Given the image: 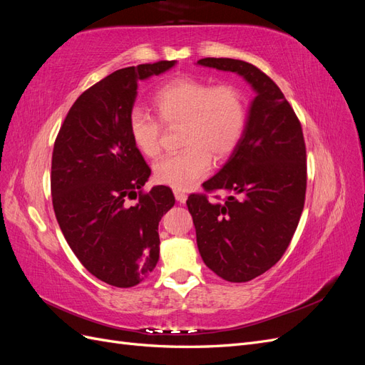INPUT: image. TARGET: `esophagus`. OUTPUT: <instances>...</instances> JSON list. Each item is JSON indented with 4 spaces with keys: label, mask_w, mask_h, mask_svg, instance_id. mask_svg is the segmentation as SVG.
<instances>
[{
    "label": "esophagus",
    "mask_w": 365,
    "mask_h": 365,
    "mask_svg": "<svg viewBox=\"0 0 365 365\" xmlns=\"http://www.w3.org/2000/svg\"><path fill=\"white\" fill-rule=\"evenodd\" d=\"M173 193H175V197H176V201H178V202L184 204V202L187 201V193H185V192H181V190H175Z\"/></svg>",
    "instance_id": "1"
}]
</instances>
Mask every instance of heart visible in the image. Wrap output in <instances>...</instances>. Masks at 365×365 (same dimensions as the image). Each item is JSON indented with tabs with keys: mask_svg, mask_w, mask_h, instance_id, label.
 <instances>
[{
	"mask_svg": "<svg viewBox=\"0 0 365 365\" xmlns=\"http://www.w3.org/2000/svg\"><path fill=\"white\" fill-rule=\"evenodd\" d=\"M164 123H182V152L161 158L153 176L160 184L187 190L212 169L213 158L224 160L236 149L247 123L245 98L233 85L213 86L192 77H180L153 96ZM132 145L146 158L161 150L160 121L134 108L128 115Z\"/></svg>",
	"mask_w": 365,
	"mask_h": 365,
	"instance_id": "b5f03b06",
	"label": "heart"
}]
</instances>
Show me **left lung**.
Returning <instances> with one entry per match:
<instances>
[{
  "label": "left lung",
  "mask_w": 365,
  "mask_h": 365,
  "mask_svg": "<svg viewBox=\"0 0 365 365\" xmlns=\"http://www.w3.org/2000/svg\"><path fill=\"white\" fill-rule=\"evenodd\" d=\"M197 65L236 73L254 98L239 145L202 185L228 193L224 202L190 195L187 207L207 267L242 283L272 268L289 247L306 195V146L302 125L280 88L239 59L205 58Z\"/></svg>",
  "instance_id": "obj_1"
}]
</instances>
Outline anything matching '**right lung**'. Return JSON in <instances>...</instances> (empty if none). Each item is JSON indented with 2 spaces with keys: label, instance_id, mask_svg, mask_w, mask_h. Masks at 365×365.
<instances>
[{
  "label": "right lung",
  "instance_id": "add662e5",
  "mask_svg": "<svg viewBox=\"0 0 365 365\" xmlns=\"http://www.w3.org/2000/svg\"><path fill=\"white\" fill-rule=\"evenodd\" d=\"M175 63H143L106 76L74 102L54 141L51 196L59 227L83 267L117 288L138 284L157 267L158 224L175 204L165 185L141 192L150 169L128 132L138 82Z\"/></svg>",
  "mask_w": 365,
  "mask_h": 365
}]
</instances>
